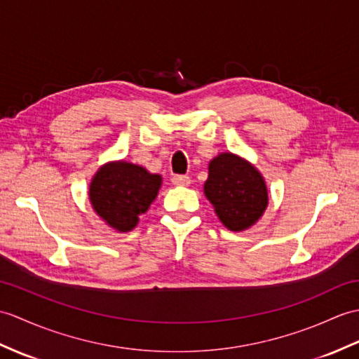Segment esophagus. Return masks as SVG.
<instances>
[{"mask_svg":"<svg viewBox=\"0 0 359 359\" xmlns=\"http://www.w3.org/2000/svg\"><path fill=\"white\" fill-rule=\"evenodd\" d=\"M171 182H172V185H176V187H188L191 183L188 176H174L171 179Z\"/></svg>","mask_w":359,"mask_h":359,"instance_id":"1","label":"esophagus"}]
</instances>
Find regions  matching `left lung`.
<instances>
[{"instance_id": "1", "label": "left lung", "mask_w": 359, "mask_h": 359, "mask_svg": "<svg viewBox=\"0 0 359 359\" xmlns=\"http://www.w3.org/2000/svg\"><path fill=\"white\" fill-rule=\"evenodd\" d=\"M203 193L229 231H246L269 205L268 187L255 166L234 153H220L208 165Z\"/></svg>"}]
</instances>
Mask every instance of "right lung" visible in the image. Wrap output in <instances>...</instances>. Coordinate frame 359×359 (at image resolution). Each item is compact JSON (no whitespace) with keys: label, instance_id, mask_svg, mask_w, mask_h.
Wrapping results in <instances>:
<instances>
[{"label":"right lung","instance_id":"1","mask_svg":"<svg viewBox=\"0 0 359 359\" xmlns=\"http://www.w3.org/2000/svg\"><path fill=\"white\" fill-rule=\"evenodd\" d=\"M161 187V174L123 159L113 161L104 163L91 179L88 200L108 228L130 232L137 226L139 215L154 202Z\"/></svg>","mask_w":359,"mask_h":359}]
</instances>
